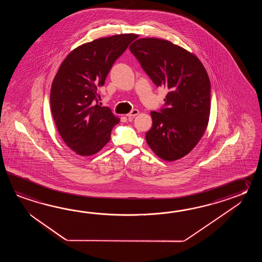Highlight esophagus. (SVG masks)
I'll return each instance as SVG.
<instances>
[{
    "instance_id": "obj_1",
    "label": "esophagus",
    "mask_w": 262,
    "mask_h": 262,
    "mask_svg": "<svg viewBox=\"0 0 262 262\" xmlns=\"http://www.w3.org/2000/svg\"><path fill=\"white\" fill-rule=\"evenodd\" d=\"M139 110H133V111H132V112H129L128 114H127V115H126V116H127V117H135V116H137V115H138V114H139Z\"/></svg>"
}]
</instances>
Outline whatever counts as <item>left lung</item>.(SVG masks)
<instances>
[{"instance_id": "1", "label": "left lung", "mask_w": 262, "mask_h": 262, "mask_svg": "<svg viewBox=\"0 0 262 262\" xmlns=\"http://www.w3.org/2000/svg\"><path fill=\"white\" fill-rule=\"evenodd\" d=\"M129 50L157 87L167 95L165 107L151 112L146 133L150 149L166 161L188 155L205 133L211 112V82L200 59L160 38H140Z\"/></svg>"}]
</instances>
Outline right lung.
<instances>
[{"label":"right lung","instance_id":"add662e5","mask_svg":"<svg viewBox=\"0 0 262 262\" xmlns=\"http://www.w3.org/2000/svg\"><path fill=\"white\" fill-rule=\"evenodd\" d=\"M137 37L116 34L85 43L59 67L50 91L51 113L61 139L79 156L98 152L120 122L110 107L98 105L97 88L105 84L113 63Z\"/></svg>","mask_w":262,"mask_h":262}]
</instances>
